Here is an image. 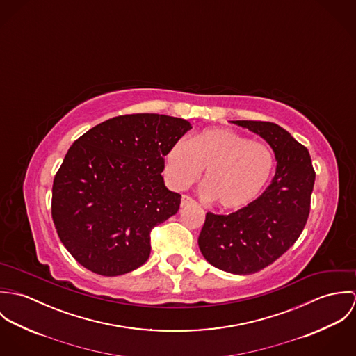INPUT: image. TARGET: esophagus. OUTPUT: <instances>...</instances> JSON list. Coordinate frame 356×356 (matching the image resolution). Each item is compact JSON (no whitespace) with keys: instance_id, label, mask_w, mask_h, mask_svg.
<instances>
[{"instance_id":"34e87169","label":"esophagus","mask_w":356,"mask_h":356,"mask_svg":"<svg viewBox=\"0 0 356 356\" xmlns=\"http://www.w3.org/2000/svg\"><path fill=\"white\" fill-rule=\"evenodd\" d=\"M195 203V200L191 197V196H186V195H184L182 196V200H181V207H186V205H189V204Z\"/></svg>"}]
</instances>
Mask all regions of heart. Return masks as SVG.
<instances>
[{"instance_id":"1","label":"heart","mask_w":356,"mask_h":356,"mask_svg":"<svg viewBox=\"0 0 356 356\" xmlns=\"http://www.w3.org/2000/svg\"><path fill=\"white\" fill-rule=\"evenodd\" d=\"M273 167L267 145L227 129L204 130L188 143H175L165 154V175L172 188H189L205 170L204 195L225 209L254 203Z\"/></svg>"}]
</instances>
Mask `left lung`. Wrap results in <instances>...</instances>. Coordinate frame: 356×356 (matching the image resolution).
I'll use <instances>...</instances> for the list:
<instances>
[{"instance_id": "8db88e82", "label": "left lung", "mask_w": 356, "mask_h": 356, "mask_svg": "<svg viewBox=\"0 0 356 356\" xmlns=\"http://www.w3.org/2000/svg\"><path fill=\"white\" fill-rule=\"evenodd\" d=\"M273 148L275 175L254 203L229 215L207 212L199 247L216 268L254 274L285 254L300 237L308 215L315 171L308 149L271 122L233 120Z\"/></svg>"}]
</instances>
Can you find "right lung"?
I'll return each mask as SVG.
<instances>
[{
  "instance_id": "right-lung-1",
  "label": "right lung",
  "mask_w": 356,
  "mask_h": 356,
  "mask_svg": "<svg viewBox=\"0 0 356 356\" xmlns=\"http://www.w3.org/2000/svg\"><path fill=\"white\" fill-rule=\"evenodd\" d=\"M191 129L167 115H120L71 145L54 175L51 218L78 263L115 277L148 260L153 227L181 204L164 185V156Z\"/></svg>"
}]
</instances>
